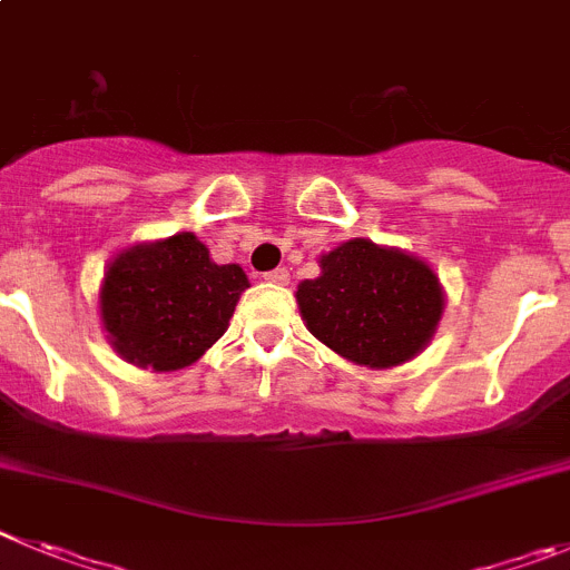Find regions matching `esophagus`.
<instances>
[{
	"label": "esophagus",
	"mask_w": 570,
	"mask_h": 570,
	"mask_svg": "<svg viewBox=\"0 0 570 570\" xmlns=\"http://www.w3.org/2000/svg\"><path fill=\"white\" fill-rule=\"evenodd\" d=\"M265 279L274 282V285H288L291 274H288V268H276V271H268V274H265Z\"/></svg>",
	"instance_id": "34e87169"
}]
</instances>
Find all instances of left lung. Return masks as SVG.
Returning a JSON list of instances; mask_svg holds the SVG:
<instances>
[{
	"mask_svg": "<svg viewBox=\"0 0 570 570\" xmlns=\"http://www.w3.org/2000/svg\"><path fill=\"white\" fill-rule=\"evenodd\" d=\"M302 322L353 364L393 370L426 350L446 294L430 263L395 245L353 237L320 257V276L296 285Z\"/></svg>",
	"mask_w": 570,
	"mask_h": 570,
	"instance_id": "1",
	"label": "left lung"
}]
</instances>
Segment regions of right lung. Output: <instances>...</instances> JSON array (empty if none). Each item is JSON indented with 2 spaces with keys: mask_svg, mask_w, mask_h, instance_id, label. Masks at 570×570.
<instances>
[{
  "mask_svg": "<svg viewBox=\"0 0 570 570\" xmlns=\"http://www.w3.org/2000/svg\"><path fill=\"white\" fill-rule=\"evenodd\" d=\"M239 265H217L191 232L118 250L104 271L98 313L109 347L153 373L191 367L228 331L243 291Z\"/></svg>",
  "mask_w": 570,
  "mask_h": 570,
  "instance_id": "obj_1",
  "label": "right lung"
}]
</instances>
